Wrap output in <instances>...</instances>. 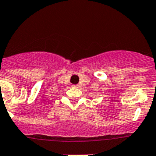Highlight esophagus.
I'll use <instances>...</instances> for the list:
<instances>
[{"label": "esophagus", "mask_w": 156, "mask_h": 156, "mask_svg": "<svg viewBox=\"0 0 156 156\" xmlns=\"http://www.w3.org/2000/svg\"><path fill=\"white\" fill-rule=\"evenodd\" d=\"M73 86H74V87H75V88H77V87H78V85H74Z\"/></svg>", "instance_id": "obj_1"}]
</instances>
